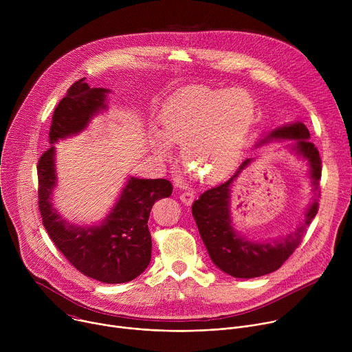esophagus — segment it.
Instances as JSON below:
<instances>
[{"label":"esophagus","mask_w":352,"mask_h":352,"mask_svg":"<svg viewBox=\"0 0 352 352\" xmlns=\"http://www.w3.org/2000/svg\"><path fill=\"white\" fill-rule=\"evenodd\" d=\"M179 199H181V202H184L186 206H190L193 199H195V193L192 190H185L179 195Z\"/></svg>","instance_id":"obj_1"}]
</instances>
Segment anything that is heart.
Masks as SVG:
<instances>
[{"label":"heart","mask_w":352,"mask_h":352,"mask_svg":"<svg viewBox=\"0 0 352 352\" xmlns=\"http://www.w3.org/2000/svg\"><path fill=\"white\" fill-rule=\"evenodd\" d=\"M254 117V100L242 89L189 91L166 107L162 135L153 132L150 143L162 157L170 156V143L182 146L190 173L219 181L236 167Z\"/></svg>","instance_id":"heart-1"}]
</instances>
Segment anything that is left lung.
Segmentation results:
<instances>
[{"label": "left lung", "instance_id": "obj_1", "mask_svg": "<svg viewBox=\"0 0 352 352\" xmlns=\"http://www.w3.org/2000/svg\"><path fill=\"white\" fill-rule=\"evenodd\" d=\"M311 135L302 122L280 125L266 132L255 144L261 147L274 140H289L285 144L291 153L308 166L314 197L305 210L304 220L294 231L270 241H255L236 231L231 217V188L242 171L254 164L255 157L246 159L238 171L224 184L205 190L192 205V214L208 249L212 262L228 276L254 278L276 272L292 255L302 241L307 227L318 213V196L322 162L318 148L309 142Z\"/></svg>", "mask_w": 352, "mask_h": 352}]
</instances>
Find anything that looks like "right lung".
Returning a JSON list of instances; mask_svg holds the SVG:
<instances>
[{
	"instance_id": "obj_1",
	"label": "right lung",
	"mask_w": 352,
	"mask_h": 352,
	"mask_svg": "<svg viewBox=\"0 0 352 352\" xmlns=\"http://www.w3.org/2000/svg\"><path fill=\"white\" fill-rule=\"evenodd\" d=\"M110 89L75 82L54 110L48 143L40 157L38 208L43 226L61 254L82 274L107 284L128 283L140 276L152 259L147 220L156 200L168 197L167 179L129 177L107 216L97 224L79 226L64 219L53 204L57 188L56 143L83 132L91 120L109 110Z\"/></svg>"
}]
</instances>
